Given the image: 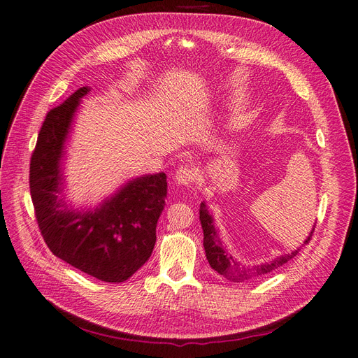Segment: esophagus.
Returning <instances> with one entry per match:
<instances>
[{
    "label": "esophagus",
    "instance_id": "esophagus-1",
    "mask_svg": "<svg viewBox=\"0 0 358 358\" xmlns=\"http://www.w3.org/2000/svg\"><path fill=\"white\" fill-rule=\"evenodd\" d=\"M175 180L179 185H192L195 182V171L189 166H182L176 170L175 173Z\"/></svg>",
    "mask_w": 358,
    "mask_h": 358
}]
</instances>
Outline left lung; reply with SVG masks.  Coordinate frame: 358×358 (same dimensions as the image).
Returning <instances> with one entry per match:
<instances>
[{
    "label": "left lung",
    "mask_w": 358,
    "mask_h": 358,
    "mask_svg": "<svg viewBox=\"0 0 358 358\" xmlns=\"http://www.w3.org/2000/svg\"><path fill=\"white\" fill-rule=\"evenodd\" d=\"M200 222H201V228L204 234L203 245H204L208 264H210V266L216 271V273L224 275L227 280L232 282H241V281H248L256 277L265 275L271 273V271H274L281 265L289 262L290 259H293L301 250V248H298L292 253L277 256L275 259H273V261L259 264V265H243L237 261L236 257H232V255H229L227 249H224V245H222V241L217 236V229L215 227L213 215L208 212V207L204 201L200 204ZM314 229H315V224L310 232V236H308L306 240L303 241V244H306L311 240Z\"/></svg>",
    "instance_id": "obj_1"
}]
</instances>
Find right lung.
<instances>
[{"mask_svg": "<svg viewBox=\"0 0 358 358\" xmlns=\"http://www.w3.org/2000/svg\"><path fill=\"white\" fill-rule=\"evenodd\" d=\"M89 92L87 85L78 89L47 114L31 157V196L43 238L55 256L97 280L121 282L154 250L167 178L162 171L130 179L94 207L77 208L66 201V143Z\"/></svg>", "mask_w": 358, "mask_h": 358, "instance_id": "1", "label": "right lung"}]
</instances>
